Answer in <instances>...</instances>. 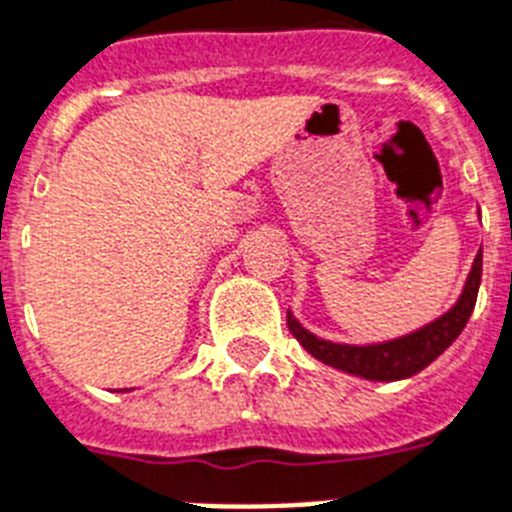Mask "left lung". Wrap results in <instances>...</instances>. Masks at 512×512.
Segmentation results:
<instances>
[{
    "instance_id": "8db88e82",
    "label": "left lung",
    "mask_w": 512,
    "mask_h": 512,
    "mask_svg": "<svg viewBox=\"0 0 512 512\" xmlns=\"http://www.w3.org/2000/svg\"><path fill=\"white\" fill-rule=\"evenodd\" d=\"M479 283H482V249H479V255H476L474 265H471V273L466 278L461 299L455 302L450 312H445V315L424 325L416 333L395 338V341L375 343V346H346V343L322 341V338L312 336L309 330H304L291 317V312H286V322H289V330L294 333L296 341L302 343L315 359L330 364V367L367 377V380H403V377L422 372L427 364L435 362L437 356L448 349L455 338L461 336L468 317L474 312Z\"/></svg>"
}]
</instances>
